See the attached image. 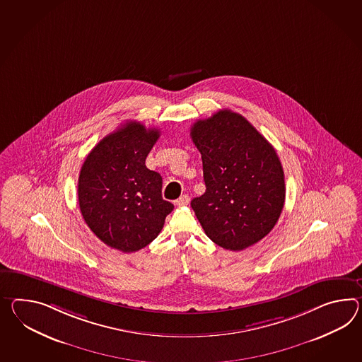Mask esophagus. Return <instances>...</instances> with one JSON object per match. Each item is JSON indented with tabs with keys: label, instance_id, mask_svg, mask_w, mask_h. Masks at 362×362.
Instances as JSON below:
<instances>
[{
	"label": "esophagus",
	"instance_id": "34e87169",
	"mask_svg": "<svg viewBox=\"0 0 362 362\" xmlns=\"http://www.w3.org/2000/svg\"><path fill=\"white\" fill-rule=\"evenodd\" d=\"M188 203H189V197H188L187 194H183V196H180V197L177 199V202H175V204H177V205H179V206H182V205H188Z\"/></svg>",
	"mask_w": 362,
	"mask_h": 362
}]
</instances>
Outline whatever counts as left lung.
I'll return each instance as SVG.
<instances>
[{
	"label": "left lung",
	"mask_w": 362,
	"mask_h": 362,
	"mask_svg": "<svg viewBox=\"0 0 362 362\" xmlns=\"http://www.w3.org/2000/svg\"><path fill=\"white\" fill-rule=\"evenodd\" d=\"M191 137L203 159L205 192L191 206L216 245L240 251L274 229L285 203L284 170L274 146L230 110L197 120Z\"/></svg>",
	"instance_id": "left-lung-1"
}]
</instances>
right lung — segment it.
Masks as SVG:
<instances>
[{"label":"right lung","instance_id":"right-lung-1","mask_svg":"<svg viewBox=\"0 0 362 362\" xmlns=\"http://www.w3.org/2000/svg\"><path fill=\"white\" fill-rule=\"evenodd\" d=\"M157 128L128 122L88 153L78 177L81 213L103 243L134 252L158 237L174 205L162 199V177L145 159Z\"/></svg>","mask_w":362,"mask_h":362}]
</instances>
